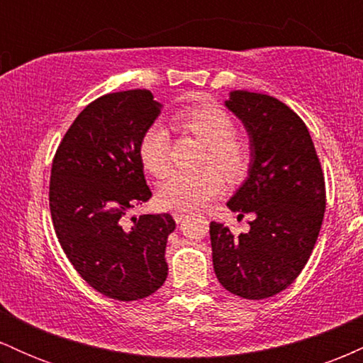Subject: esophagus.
Wrapping results in <instances>:
<instances>
[{"label":"esophagus","instance_id":"esophagus-1","mask_svg":"<svg viewBox=\"0 0 363 363\" xmlns=\"http://www.w3.org/2000/svg\"><path fill=\"white\" fill-rule=\"evenodd\" d=\"M186 215H187V210H174V211H172L174 220H176L177 223L181 222V220H184V216H186Z\"/></svg>","mask_w":363,"mask_h":363}]
</instances>
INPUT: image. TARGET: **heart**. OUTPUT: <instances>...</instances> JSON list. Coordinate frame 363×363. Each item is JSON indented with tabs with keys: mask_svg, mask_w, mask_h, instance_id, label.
I'll list each match as a JSON object with an SVG mask.
<instances>
[{
	"mask_svg": "<svg viewBox=\"0 0 363 363\" xmlns=\"http://www.w3.org/2000/svg\"><path fill=\"white\" fill-rule=\"evenodd\" d=\"M172 124L191 133L205 143L199 164L205 167L182 172L174 170L158 187V203L176 210H194L205 206L222 194L225 178L240 181L251 164V147L242 136L234 133V119L213 102H198L179 109ZM138 155L147 172L160 179L170 167L169 133L160 124H152L143 131L138 143Z\"/></svg>",
	"mask_w": 363,
	"mask_h": 363,
	"instance_id": "b5f03b06",
	"label": "heart"
}]
</instances>
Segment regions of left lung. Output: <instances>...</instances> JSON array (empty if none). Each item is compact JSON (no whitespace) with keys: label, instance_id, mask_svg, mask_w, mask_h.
Returning <instances> with one entry per match:
<instances>
[{"label":"left lung","instance_id":"8db88e82","mask_svg":"<svg viewBox=\"0 0 363 363\" xmlns=\"http://www.w3.org/2000/svg\"><path fill=\"white\" fill-rule=\"evenodd\" d=\"M225 106L247 129L252 157L227 206L256 216L239 235L210 223L213 268L225 290L261 301L285 290L309 261L326 210L324 174L309 129L289 106L247 90L230 91Z\"/></svg>","mask_w":363,"mask_h":363}]
</instances>
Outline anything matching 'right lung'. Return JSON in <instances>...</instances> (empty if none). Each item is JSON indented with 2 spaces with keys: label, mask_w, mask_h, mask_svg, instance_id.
<instances>
[{
  "label": "right lung",
  "mask_w": 363,
  "mask_h": 363,
  "mask_svg": "<svg viewBox=\"0 0 363 363\" xmlns=\"http://www.w3.org/2000/svg\"><path fill=\"white\" fill-rule=\"evenodd\" d=\"M158 114L150 90L102 95L78 114L52 158L49 208L57 240L83 280L114 301L148 297L167 278L172 216L126 218L152 198L138 143Z\"/></svg>",
  "instance_id": "1"
}]
</instances>
